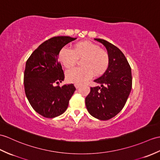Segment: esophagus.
<instances>
[{
	"label": "esophagus",
	"instance_id": "1",
	"mask_svg": "<svg viewBox=\"0 0 160 160\" xmlns=\"http://www.w3.org/2000/svg\"><path fill=\"white\" fill-rule=\"evenodd\" d=\"M74 85H75V87H76V88L80 87V84H75Z\"/></svg>",
	"mask_w": 160,
	"mask_h": 160
}]
</instances>
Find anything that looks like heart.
I'll return each instance as SVG.
<instances>
[{"mask_svg": "<svg viewBox=\"0 0 160 160\" xmlns=\"http://www.w3.org/2000/svg\"><path fill=\"white\" fill-rule=\"evenodd\" d=\"M81 58V68L66 72V79L69 82L83 83L90 79L93 73L96 76L102 75L109 66L110 58L107 52L90 41L76 43L72 50L62 48L58 54V61L67 69L73 68L78 59Z\"/></svg>", "mask_w": 160, "mask_h": 160, "instance_id": "heart-1", "label": "heart"}]
</instances>
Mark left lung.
<instances>
[{
  "instance_id": "obj_1",
  "label": "left lung",
  "mask_w": 160,
  "mask_h": 160,
  "mask_svg": "<svg viewBox=\"0 0 160 160\" xmlns=\"http://www.w3.org/2000/svg\"><path fill=\"white\" fill-rule=\"evenodd\" d=\"M95 40L106 47L110 62L105 73L94 80L101 87H91L85 103L92 117L106 121L123 108L132 90V70L127 58L117 46L104 39Z\"/></svg>"
}]
</instances>
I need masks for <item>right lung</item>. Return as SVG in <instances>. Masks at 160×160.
Masks as SVG:
<instances>
[{
	"mask_svg": "<svg viewBox=\"0 0 160 160\" xmlns=\"http://www.w3.org/2000/svg\"><path fill=\"white\" fill-rule=\"evenodd\" d=\"M76 39L69 36L54 37L42 43L30 56L24 73V90L30 104L46 118H54L67 110L76 88L73 84L54 86L64 80L58 61V52Z\"/></svg>",
	"mask_w": 160,
	"mask_h": 160,
	"instance_id": "obj_1",
	"label": "right lung"
}]
</instances>
